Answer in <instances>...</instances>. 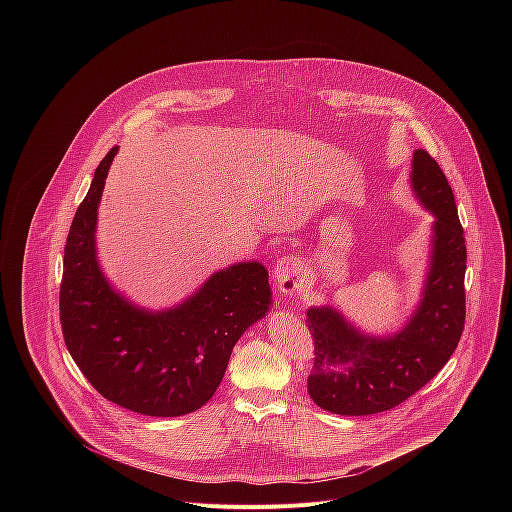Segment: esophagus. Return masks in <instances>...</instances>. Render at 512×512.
<instances>
[{
	"label": "esophagus",
	"mask_w": 512,
	"mask_h": 512,
	"mask_svg": "<svg viewBox=\"0 0 512 512\" xmlns=\"http://www.w3.org/2000/svg\"><path fill=\"white\" fill-rule=\"evenodd\" d=\"M272 276H274V282H276L278 290L284 295L301 292L303 282H305L303 264L293 254H286L276 262V266L272 270Z\"/></svg>",
	"instance_id": "1"
}]
</instances>
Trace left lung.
<instances>
[{
    "label": "left lung",
    "instance_id": "obj_1",
    "mask_svg": "<svg viewBox=\"0 0 512 512\" xmlns=\"http://www.w3.org/2000/svg\"><path fill=\"white\" fill-rule=\"evenodd\" d=\"M410 179L420 203L436 217L432 264L410 321L394 335L370 337L333 307L307 311L315 345L307 390L327 412L368 416L402 404L438 374L461 339L467 248L453 191L426 149L414 151Z\"/></svg>",
    "mask_w": 512,
    "mask_h": 512
}]
</instances>
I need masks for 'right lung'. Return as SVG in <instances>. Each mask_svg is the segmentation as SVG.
Wrapping results in <instances>:
<instances>
[{"label": "right lung", "mask_w": 512, "mask_h": 512, "mask_svg": "<svg viewBox=\"0 0 512 512\" xmlns=\"http://www.w3.org/2000/svg\"><path fill=\"white\" fill-rule=\"evenodd\" d=\"M118 146L94 171L74 215L63 260L61 327L86 380L110 402L157 418L199 410L217 392L242 333L272 303L268 272L240 262L213 274L187 301L147 311L112 290L96 260V219Z\"/></svg>", "instance_id": "add662e5"}]
</instances>
